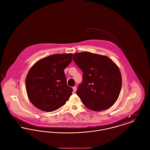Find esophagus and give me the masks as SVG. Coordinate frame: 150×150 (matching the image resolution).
Returning <instances> with one entry per match:
<instances>
[{
  "label": "esophagus",
  "instance_id": "34e87169",
  "mask_svg": "<svg viewBox=\"0 0 150 150\" xmlns=\"http://www.w3.org/2000/svg\"><path fill=\"white\" fill-rule=\"evenodd\" d=\"M73 90H74V92H75L76 91V89H77V87L76 86H73Z\"/></svg>",
  "mask_w": 150,
  "mask_h": 150
}]
</instances>
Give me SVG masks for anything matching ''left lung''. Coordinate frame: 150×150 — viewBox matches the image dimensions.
<instances>
[{"label": "left lung", "instance_id": "8db88e82", "mask_svg": "<svg viewBox=\"0 0 150 150\" xmlns=\"http://www.w3.org/2000/svg\"><path fill=\"white\" fill-rule=\"evenodd\" d=\"M73 60L83 72L76 94L89 109L100 111L111 107L121 91L119 67L105 56L84 52L73 55Z\"/></svg>", "mask_w": 150, "mask_h": 150}]
</instances>
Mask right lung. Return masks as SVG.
Masks as SVG:
<instances>
[{
  "instance_id": "obj_1",
  "label": "right lung",
  "mask_w": 150,
  "mask_h": 150,
  "mask_svg": "<svg viewBox=\"0 0 150 150\" xmlns=\"http://www.w3.org/2000/svg\"><path fill=\"white\" fill-rule=\"evenodd\" d=\"M71 53L53 54L36 62L26 78L29 100L36 108L52 112L63 106L71 96L64 69L71 63Z\"/></svg>"
}]
</instances>
